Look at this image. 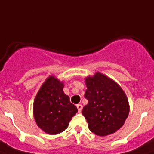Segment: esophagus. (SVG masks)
I'll list each match as a JSON object with an SVG mask.
<instances>
[{"mask_svg": "<svg viewBox=\"0 0 154 154\" xmlns=\"http://www.w3.org/2000/svg\"><path fill=\"white\" fill-rule=\"evenodd\" d=\"M77 109H78V112H82V105H81V104H78V105H77Z\"/></svg>", "mask_w": 154, "mask_h": 154, "instance_id": "34e87169", "label": "esophagus"}]
</instances>
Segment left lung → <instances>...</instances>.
I'll return each mask as SVG.
<instances>
[{
    "mask_svg": "<svg viewBox=\"0 0 154 154\" xmlns=\"http://www.w3.org/2000/svg\"><path fill=\"white\" fill-rule=\"evenodd\" d=\"M85 97L88 104L82 112L89 130L99 136L113 134L124 125L129 115L126 95L114 81L100 72L85 78Z\"/></svg>",
    "mask_w": 154,
    "mask_h": 154,
    "instance_id": "8db88e82",
    "label": "left lung"
}]
</instances>
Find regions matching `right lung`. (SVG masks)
<instances>
[{"instance_id": "obj_1", "label": "right lung", "mask_w": 154, "mask_h": 154, "mask_svg": "<svg viewBox=\"0 0 154 154\" xmlns=\"http://www.w3.org/2000/svg\"><path fill=\"white\" fill-rule=\"evenodd\" d=\"M62 82L51 76L45 82L33 103V114L37 125L49 134L65 130L77 109L63 92Z\"/></svg>"}]
</instances>
